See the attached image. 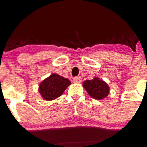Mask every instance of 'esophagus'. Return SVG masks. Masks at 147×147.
Listing matches in <instances>:
<instances>
[{"mask_svg": "<svg viewBox=\"0 0 147 147\" xmlns=\"http://www.w3.org/2000/svg\"><path fill=\"white\" fill-rule=\"evenodd\" d=\"M73 82L75 83H78V84H80V83L82 82V78L80 77H76V78H73Z\"/></svg>", "mask_w": 147, "mask_h": 147, "instance_id": "esophagus-1", "label": "esophagus"}]
</instances>
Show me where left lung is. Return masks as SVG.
I'll return each instance as SVG.
<instances>
[{"mask_svg": "<svg viewBox=\"0 0 147 147\" xmlns=\"http://www.w3.org/2000/svg\"><path fill=\"white\" fill-rule=\"evenodd\" d=\"M83 86L89 95L96 100L103 99L110 92L109 86L98 78H94L92 80H86L83 82Z\"/></svg>", "mask_w": 147, "mask_h": 147, "instance_id": "1", "label": "left lung"}]
</instances>
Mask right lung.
I'll list each match as a JSON object with an SVG mask.
<instances>
[{
  "label": "right lung",
  "mask_w": 147,
  "mask_h": 147,
  "mask_svg": "<svg viewBox=\"0 0 147 147\" xmlns=\"http://www.w3.org/2000/svg\"><path fill=\"white\" fill-rule=\"evenodd\" d=\"M70 84L68 79L53 73L40 83L38 92L44 100L51 101L61 96Z\"/></svg>",
  "instance_id": "1"
}]
</instances>
